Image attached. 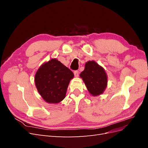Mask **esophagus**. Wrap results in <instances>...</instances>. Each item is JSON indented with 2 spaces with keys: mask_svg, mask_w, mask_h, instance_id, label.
Returning <instances> with one entry per match:
<instances>
[{
  "mask_svg": "<svg viewBox=\"0 0 148 148\" xmlns=\"http://www.w3.org/2000/svg\"><path fill=\"white\" fill-rule=\"evenodd\" d=\"M74 75H75V77H78V76H79V72H78V71H77V70L74 71Z\"/></svg>",
  "mask_w": 148,
  "mask_h": 148,
  "instance_id": "esophagus-1",
  "label": "esophagus"
}]
</instances>
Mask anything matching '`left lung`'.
Returning <instances> with one entry per match:
<instances>
[{
    "instance_id": "left-lung-1",
    "label": "left lung",
    "mask_w": 148,
    "mask_h": 148,
    "mask_svg": "<svg viewBox=\"0 0 148 148\" xmlns=\"http://www.w3.org/2000/svg\"><path fill=\"white\" fill-rule=\"evenodd\" d=\"M89 92L93 96H99L107 86V75L104 69L95 61H88L79 75Z\"/></svg>"
}]
</instances>
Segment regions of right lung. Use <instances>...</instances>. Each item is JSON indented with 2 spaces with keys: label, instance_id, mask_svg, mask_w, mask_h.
Returning a JSON list of instances; mask_svg holds the SVG:
<instances>
[{
  "label": "right lung",
  "instance_id": "add662e5",
  "mask_svg": "<svg viewBox=\"0 0 148 148\" xmlns=\"http://www.w3.org/2000/svg\"><path fill=\"white\" fill-rule=\"evenodd\" d=\"M73 73L57 59H51L40 66L34 77L38 91L49 104H57L65 97Z\"/></svg>",
  "mask_w": 148,
  "mask_h": 148
}]
</instances>
